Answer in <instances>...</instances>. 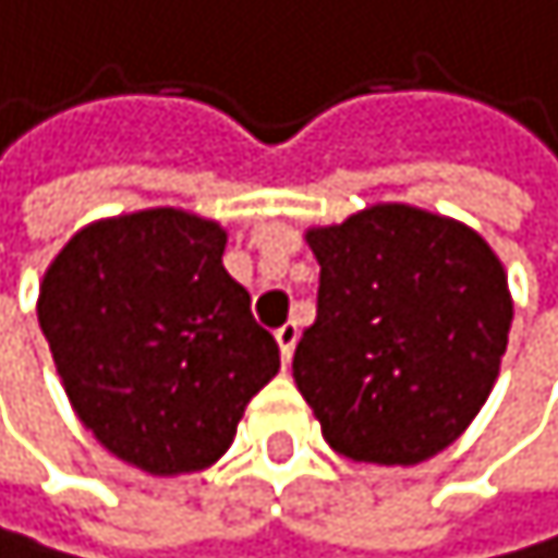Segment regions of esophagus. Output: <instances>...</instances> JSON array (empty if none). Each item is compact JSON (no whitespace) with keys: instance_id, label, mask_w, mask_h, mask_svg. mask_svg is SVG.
<instances>
[{"instance_id":"1","label":"esophagus","mask_w":558,"mask_h":558,"mask_svg":"<svg viewBox=\"0 0 558 558\" xmlns=\"http://www.w3.org/2000/svg\"><path fill=\"white\" fill-rule=\"evenodd\" d=\"M274 339H277V349H281V359H284V365H288L291 355H294V345H298V325H294V322L281 325V328L274 331Z\"/></svg>"}]
</instances>
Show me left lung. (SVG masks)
Instances as JSON below:
<instances>
[{
	"mask_svg": "<svg viewBox=\"0 0 558 558\" xmlns=\"http://www.w3.org/2000/svg\"><path fill=\"white\" fill-rule=\"evenodd\" d=\"M322 267L318 318L294 383L331 450L420 464L485 407L511 328L501 260L471 227L379 203L304 233Z\"/></svg>",
	"mask_w": 558,
	"mask_h": 558,
	"instance_id": "1",
	"label": "left lung"
}]
</instances>
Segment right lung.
Here are the masks:
<instances>
[{"mask_svg": "<svg viewBox=\"0 0 558 558\" xmlns=\"http://www.w3.org/2000/svg\"><path fill=\"white\" fill-rule=\"evenodd\" d=\"M227 230L142 209L73 233L39 284V328L84 427L169 477L216 464L281 352L223 267Z\"/></svg>", "mask_w": 558, "mask_h": 558, "instance_id": "obj_1", "label": "right lung"}]
</instances>
